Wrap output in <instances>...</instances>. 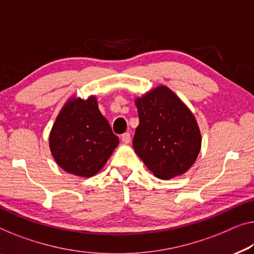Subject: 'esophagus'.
I'll use <instances>...</instances> for the list:
<instances>
[{"label":"esophagus","mask_w":254,"mask_h":254,"mask_svg":"<svg viewBox=\"0 0 254 254\" xmlns=\"http://www.w3.org/2000/svg\"><path fill=\"white\" fill-rule=\"evenodd\" d=\"M121 139H122L123 142L128 143L131 141V134L128 133V132H126V133H123L122 135H121Z\"/></svg>","instance_id":"esophagus-1"}]
</instances>
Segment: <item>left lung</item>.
Wrapping results in <instances>:
<instances>
[{
	"mask_svg": "<svg viewBox=\"0 0 254 254\" xmlns=\"http://www.w3.org/2000/svg\"><path fill=\"white\" fill-rule=\"evenodd\" d=\"M139 126L133 148L160 179H171L194 164L200 133L194 115L166 86L151 90L135 101Z\"/></svg>",
	"mask_w": 254,
	"mask_h": 254,
	"instance_id": "obj_1",
	"label": "left lung"
}]
</instances>
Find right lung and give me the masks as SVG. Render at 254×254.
<instances>
[{"instance_id": "add662e5", "label": "right lung", "mask_w": 254, "mask_h": 254, "mask_svg": "<svg viewBox=\"0 0 254 254\" xmlns=\"http://www.w3.org/2000/svg\"><path fill=\"white\" fill-rule=\"evenodd\" d=\"M117 145L119 138L101 115L94 97L68 103L50 133V148L57 163L79 177L96 175Z\"/></svg>"}]
</instances>
